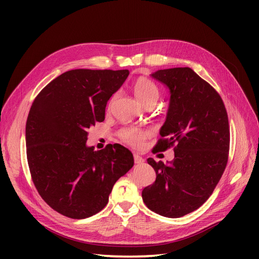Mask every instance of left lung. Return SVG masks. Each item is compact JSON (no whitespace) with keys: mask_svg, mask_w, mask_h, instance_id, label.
Segmentation results:
<instances>
[{"mask_svg":"<svg viewBox=\"0 0 259 259\" xmlns=\"http://www.w3.org/2000/svg\"><path fill=\"white\" fill-rule=\"evenodd\" d=\"M127 70L75 69L35 97L26 124L27 158L41 198L59 214L84 219L105 208L116 180L134 165L120 144L89 147L88 130L105 120Z\"/></svg>","mask_w":259,"mask_h":259,"instance_id":"obj_1","label":"left lung"}]
</instances>
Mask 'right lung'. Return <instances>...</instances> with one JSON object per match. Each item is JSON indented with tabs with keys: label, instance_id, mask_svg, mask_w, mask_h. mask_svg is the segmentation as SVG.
<instances>
[{
	"label": "right lung",
	"instance_id": "1",
	"mask_svg": "<svg viewBox=\"0 0 259 259\" xmlns=\"http://www.w3.org/2000/svg\"><path fill=\"white\" fill-rule=\"evenodd\" d=\"M151 76L170 95L156 152L173 148L174 154L152 162L155 182L142 197L154 213L178 218L198 209L223 176L229 154L228 115L218 93L192 69H164Z\"/></svg>",
	"mask_w": 259,
	"mask_h": 259
}]
</instances>
